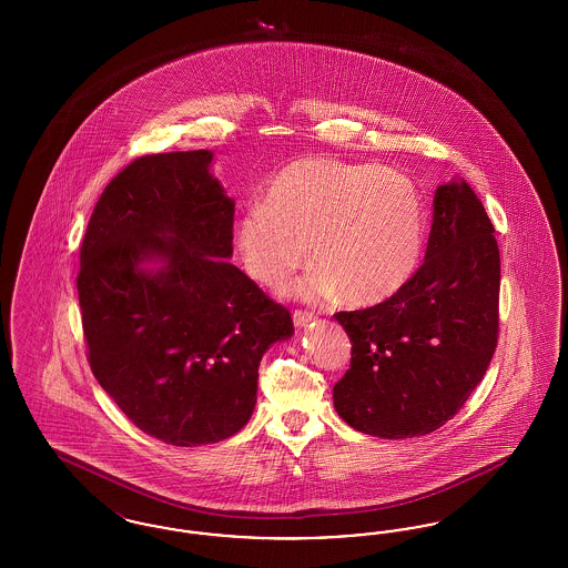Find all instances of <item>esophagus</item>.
<instances>
[{
	"instance_id": "esophagus-1",
	"label": "esophagus",
	"mask_w": 568,
	"mask_h": 568,
	"mask_svg": "<svg viewBox=\"0 0 568 568\" xmlns=\"http://www.w3.org/2000/svg\"><path fill=\"white\" fill-rule=\"evenodd\" d=\"M315 315L313 313H302V311H296L294 313V324L296 327H306V325L315 324Z\"/></svg>"
}]
</instances>
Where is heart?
<instances>
[{
    "mask_svg": "<svg viewBox=\"0 0 568 568\" xmlns=\"http://www.w3.org/2000/svg\"><path fill=\"white\" fill-rule=\"evenodd\" d=\"M426 241V204L403 172L377 163L306 158L285 165L264 202L244 209L234 243L244 271L281 287L311 255L300 283L308 300L375 306L396 296L417 271Z\"/></svg>",
    "mask_w": 568,
    "mask_h": 568,
    "instance_id": "1",
    "label": "heart"
}]
</instances>
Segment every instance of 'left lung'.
Segmentation results:
<instances>
[{"instance_id": "8db88e82", "label": "left lung", "mask_w": 568, "mask_h": 568, "mask_svg": "<svg viewBox=\"0 0 568 568\" xmlns=\"http://www.w3.org/2000/svg\"><path fill=\"white\" fill-rule=\"evenodd\" d=\"M500 253L481 200L464 179L434 191L426 262L396 296L336 313L352 368L334 408L357 433L410 438L440 428L486 375L498 341Z\"/></svg>"}]
</instances>
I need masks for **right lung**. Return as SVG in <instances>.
<instances>
[{
	"label": "right lung",
	"instance_id": "add662e5",
	"mask_svg": "<svg viewBox=\"0 0 568 568\" xmlns=\"http://www.w3.org/2000/svg\"><path fill=\"white\" fill-rule=\"evenodd\" d=\"M213 151L146 155L109 183L82 241L89 364L142 433L211 445L241 433L257 368L292 338L290 311L234 264V200Z\"/></svg>",
	"mask_w": 568,
	"mask_h": 568
}]
</instances>
